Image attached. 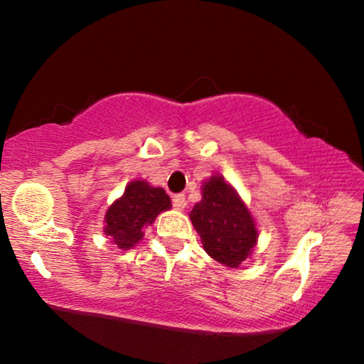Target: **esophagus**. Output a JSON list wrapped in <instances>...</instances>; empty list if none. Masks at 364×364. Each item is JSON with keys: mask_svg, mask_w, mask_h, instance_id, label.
<instances>
[{"mask_svg": "<svg viewBox=\"0 0 364 364\" xmlns=\"http://www.w3.org/2000/svg\"><path fill=\"white\" fill-rule=\"evenodd\" d=\"M173 205H174V208H178V210H183V208L186 207V198H185V195H174L173 196Z\"/></svg>", "mask_w": 364, "mask_h": 364, "instance_id": "esophagus-1", "label": "esophagus"}]
</instances>
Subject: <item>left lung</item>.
Masks as SVG:
<instances>
[{
	"instance_id": "obj_1",
	"label": "left lung",
	"mask_w": 364,
	"mask_h": 364,
	"mask_svg": "<svg viewBox=\"0 0 364 364\" xmlns=\"http://www.w3.org/2000/svg\"><path fill=\"white\" fill-rule=\"evenodd\" d=\"M203 250L225 267H237L253 252L258 231L248 207L223 176L202 185V200L190 212Z\"/></svg>"
}]
</instances>
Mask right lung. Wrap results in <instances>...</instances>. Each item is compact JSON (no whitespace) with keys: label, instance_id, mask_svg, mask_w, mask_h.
Instances as JSON below:
<instances>
[{"label":"right lung","instance_id":"1","mask_svg":"<svg viewBox=\"0 0 364 364\" xmlns=\"http://www.w3.org/2000/svg\"><path fill=\"white\" fill-rule=\"evenodd\" d=\"M169 208L171 198L162 188L150 186L144 179H135L124 188L123 196L107 208L104 232L111 236L118 248L129 250L144 237V225H150L161 212Z\"/></svg>","mask_w":364,"mask_h":364}]
</instances>
